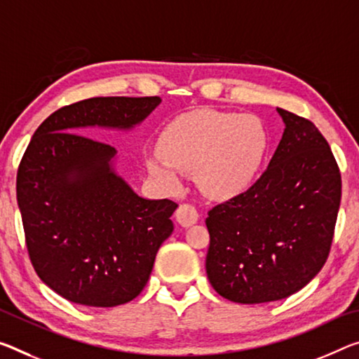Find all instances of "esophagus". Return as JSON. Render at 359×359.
Instances as JSON below:
<instances>
[{"mask_svg": "<svg viewBox=\"0 0 359 359\" xmlns=\"http://www.w3.org/2000/svg\"><path fill=\"white\" fill-rule=\"evenodd\" d=\"M175 219H177L182 226L187 229V226L195 225L198 222V210L190 206V204H180L177 210H175Z\"/></svg>", "mask_w": 359, "mask_h": 359, "instance_id": "1", "label": "esophagus"}]
</instances>
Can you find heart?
<instances>
[{
    "label": "heart",
    "instance_id": "obj_1",
    "mask_svg": "<svg viewBox=\"0 0 359 359\" xmlns=\"http://www.w3.org/2000/svg\"><path fill=\"white\" fill-rule=\"evenodd\" d=\"M265 149V129L257 116L201 108L169 123L159 135V155L145 164L166 191L179 189L180 172L193 174L204 195L229 198L251 184Z\"/></svg>",
    "mask_w": 359,
    "mask_h": 359
}]
</instances>
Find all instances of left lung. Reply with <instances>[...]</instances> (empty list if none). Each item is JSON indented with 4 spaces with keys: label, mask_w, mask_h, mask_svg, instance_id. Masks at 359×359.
<instances>
[{
    "label": "left lung",
    "mask_w": 359,
    "mask_h": 359,
    "mask_svg": "<svg viewBox=\"0 0 359 359\" xmlns=\"http://www.w3.org/2000/svg\"><path fill=\"white\" fill-rule=\"evenodd\" d=\"M283 137L249 189L209 210L210 286L236 304L286 299L306 286L331 249L342 180L327 140L309 119L276 108Z\"/></svg>",
    "instance_id": "1"
}]
</instances>
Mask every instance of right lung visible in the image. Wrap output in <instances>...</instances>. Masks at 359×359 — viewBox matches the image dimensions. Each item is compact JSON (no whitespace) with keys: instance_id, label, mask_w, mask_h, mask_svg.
<instances>
[{"instance_id":"add662e5","label":"right lung","mask_w":359,"mask_h":359,"mask_svg":"<svg viewBox=\"0 0 359 359\" xmlns=\"http://www.w3.org/2000/svg\"><path fill=\"white\" fill-rule=\"evenodd\" d=\"M159 104L94 97L64 107L44 119L22 158L17 204L30 260L41 281L73 304L107 309L137 297L177 209L139 196L118 174V151L76 133H129Z\"/></svg>"}]
</instances>
